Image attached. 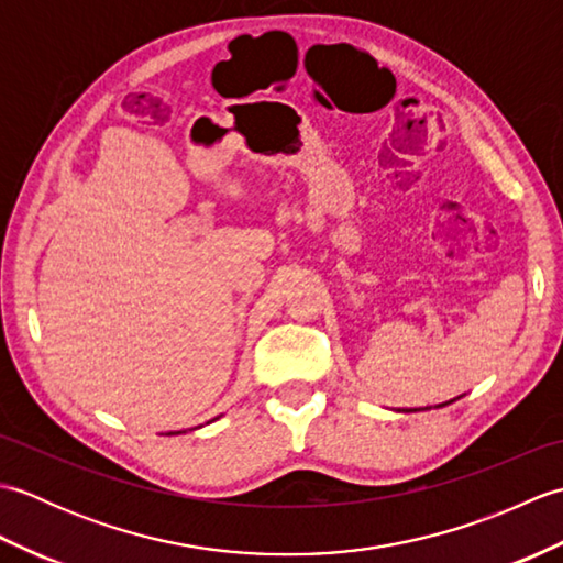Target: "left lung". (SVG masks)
Here are the masks:
<instances>
[{"label": "left lung", "instance_id": "8db88e82", "mask_svg": "<svg viewBox=\"0 0 563 563\" xmlns=\"http://www.w3.org/2000/svg\"><path fill=\"white\" fill-rule=\"evenodd\" d=\"M413 411H416V409H413Z\"/></svg>", "mask_w": 563, "mask_h": 563}]
</instances>
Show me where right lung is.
<instances>
[{
	"label": "right lung",
	"instance_id": "right-lung-1",
	"mask_svg": "<svg viewBox=\"0 0 563 563\" xmlns=\"http://www.w3.org/2000/svg\"><path fill=\"white\" fill-rule=\"evenodd\" d=\"M172 435H174V433H172Z\"/></svg>",
	"mask_w": 563,
	"mask_h": 563
}]
</instances>
